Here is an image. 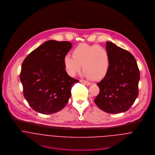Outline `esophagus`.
<instances>
[{
	"instance_id": "34e87169",
	"label": "esophagus",
	"mask_w": 155,
	"mask_h": 155,
	"mask_svg": "<svg viewBox=\"0 0 155 155\" xmlns=\"http://www.w3.org/2000/svg\"><path fill=\"white\" fill-rule=\"evenodd\" d=\"M80 82H81V83H82L83 84H84V85H90L91 84V83H90V82H88V81H84V80H80Z\"/></svg>"
}]
</instances>
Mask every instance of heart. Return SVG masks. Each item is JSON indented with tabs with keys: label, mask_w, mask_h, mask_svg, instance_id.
Returning <instances> with one entry per match:
<instances>
[{
	"label": "heart",
	"mask_w": 155,
	"mask_h": 155,
	"mask_svg": "<svg viewBox=\"0 0 155 155\" xmlns=\"http://www.w3.org/2000/svg\"><path fill=\"white\" fill-rule=\"evenodd\" d=\"M73 56L65 55L63 62L67 73L74 76L82 68L84 76L99 81L107 74L111 64L110 54L107 49L98 45L80 44L73 50Z\"/></svg>",
	"instance_id": "1"
}]
</instances>
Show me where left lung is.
<instances>
[{"label": "left lung", "instance_id": "8db88e82", "mask_svg": "<svg viewBox=\"0 0 155 155\" xmlns=\"http://www.w3.org/2000/svg\"><path fill=\"white\" fill-rule=\"evenodd\" d=\"M106 45L110 67L106 76L97 84L100 91L94 102L107 113H120L127 111L138 96L139 70L130 52L110 42Z\"/></svg>", "mask_w": 155, "mask_h": 155}]
</instances>
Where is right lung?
<instances>
[{
  "mask_svg": "<svg viewBox=\"0 0 155 155\" xmlns=\"http://www.w3.org/2000/svg\"><path fill=\"white\" fill-rule=\"evenodd\" d=\"M71 47L68 41L50 40L24 61L20 74L24 96L36 111L53 114L67 104L72 86L79 82L69 76L64 68V58Z\"/></svg>",
  "mask_w": 155,
  "mask_h": 155,
  "instance_id": "1",
  "label": "right lung"
}]
</instances>
